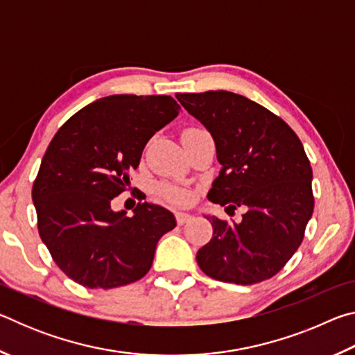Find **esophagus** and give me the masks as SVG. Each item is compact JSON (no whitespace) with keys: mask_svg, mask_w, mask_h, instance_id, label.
I'll return each mask as SVG.
<instances>
[{"mask_svg":"<svg viewBox=\"0 0 355 355\" xmlns=\"http://www.w3.org/2000/svg\"><path fill=\"white\" fill-rule=\"evenodd\" d=\"M175 219H177L178 225H183V224H186V222L191 220V214H188V213H175Z\"/></svg>","mask_w":355,"mask_h":355,"instance_id":"obj_1","label":"esophagus"}]
</instances>
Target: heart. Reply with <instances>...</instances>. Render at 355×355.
<instances>
[{
    "instance_id": "1",
    "label": "heart",
    "mask_w": 355,
    "mask_h": 355,
    "mask_svg": "<svg viewBox=\"0 0 355 355\" xmlns=\"http://www.w3.org/2000/svg\"><path fill=\"white\" fill-rule=\"evenodd\" d=\"M161 192L173 203H184L188 200V194L182 189L173 188V186H161Z\"/></svg>"
}]
</instances>
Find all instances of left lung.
<instances>
[{
	"label": "left lung",
	"mask_w": 355,
	"mask_h": 355,
	"mask_svg": "<svg viewBox=\"0 0 355 355\" xmlns=\"http://www.w3.org/2000/svg\"><path fill=\"white\" fill-rule=\"evenodd\" d=\"M175 97L213 136L220 172L208 200L225 211L248 209L241 222L205 216L213 238L197 252V264L227 284L271 279L297 250L313 213V172L302 142L280 117L243 95L208 91Z\"/></svg>",
	"instance_id": "1"
}]
</instances>
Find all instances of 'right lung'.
I'll use <instances>...</instances> for the list:
<instances>
[{
  "label": "right lung",
  "mask_w": 355,
  "mask_h": 355,
  "mask_svg": "<svg viewBox=\"0 0 355 355\" xmlns=\"http://www.w3.org/2000/svg\"><path fill=\"white\" fill-rule=\"evenodd\" d=\"M169 95H110L78 111L48 146L33 186L42 241L62 272L87 288H116L152 268L169 209L141 200L128 218L111 200L130 183L142 150L178 116Z\"/></svg>",
  "instance_id": "right-lung-1"
}]
</instances>
